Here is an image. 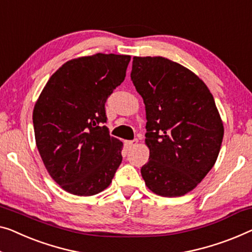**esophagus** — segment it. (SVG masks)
Segmentation results:
<instances>
[{
    "label": "esophagus",
    "mask_w": 252,
    "mask_h": 252,
    "mask_svg": "<svg viewBox=\"0 0 252 252\" xmlns=\"http://www.w3.org/2000/svg\"><path fill=\"white\" fill-rule=\"evenodd\" d=\"M137 145H138V140H137V139H134V140L126 141V148H127V149L133 148L134 146H137Z\"/></svg>",
    "instance_id": "obj_1"
}]
</instances>
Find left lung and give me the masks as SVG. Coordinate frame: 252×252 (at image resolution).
<instances>
[{
  "label": "left lung",
  "mask_w": 252,
  "mask_h": 252,
  "mask_svg": "<svg viewBox=\"0 0 252 252\" xmlns=\"http://www.w3.org/2000/svg\"><path fill=\"white\" fill-rule=\"evenodd\" d=\"M131 80L147 120L142 179L158 196H185L212 170L222 146L224 126L212 93L192 71L162 56H134Z\"/></svg>",
  "instance_id": "obj_1"
}]
</instances>
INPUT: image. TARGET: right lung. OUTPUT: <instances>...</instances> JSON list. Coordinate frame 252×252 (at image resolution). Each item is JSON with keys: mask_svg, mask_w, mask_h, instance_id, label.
Instances as JSON below:
<instances>
[{"mask_svg": "<svg viewBox=\"0 0 252 252\" xmlns=\"http://www.w3.org/2000/svg\"><path fill=\"white\" fill-rule=\"evenodd\" d=\"M130 60L103 53L70 60L52 74L37 99L36 146L48 174L66 192H102L122 162V141L103 123L105 102L125 80Z\"/></svg>", "mask_w": 252, "mask_h": 252, "instance_id": "1", "label": "right lung"}]
</instances>
